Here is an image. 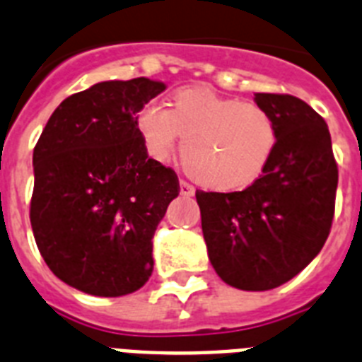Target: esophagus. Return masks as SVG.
Masks as SVG:
<instances>
[{"label": "esophagus", "instance_id": "esophagus-1", "mask_svg": "<svg viewBox=\"0 0 362 362\" xmlns=\"http://www.w3.org/2000/svg\"><path fill=\"white\" fill-rule=\"evenodd\" d=\"M180 194H182V197H193L194 187L189 184V182L180 180Z\"/></svg>", "mask_w": 362, "mask_h": 362}]
</instances>
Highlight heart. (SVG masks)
<instances>
[{"label": "heart", "mask_w": 362, "mask_h": 362, "mask_svg": "<svg viewBox=\"0 0 362 362\" xmlns=\"http://www.w3.org/2000/svg\"><path fill=\"white\" fill-rule=\"evenodd\" d=\"M136 127L155 160H168L184 136L182 158L199 182L216 189H237L264 171L276 147L275 118L266 107L222 96L209 87H182L171 109L147 102Z\"/></svg>", "instance_id": "heart-1"}]
</instances>
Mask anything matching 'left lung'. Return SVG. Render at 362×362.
<instances>
[{"mask_svg": "<svg viewBox=\"0 0 362 362\" xmlns=\"http://www.w3.org/2000/svg\"><path fill=\"white\" fill-rule=\"evenodd\" d=\"M275 118L276 147L262 175L231 193L197 191L213 268L226 284L266 291L303 272L325 246L339 169L328 125L290 94L257 93Z\"/></svg>", "mask_w": 362, "mask_h": 362, "instance_id": "1", "label": "left lung"}]
</instances>
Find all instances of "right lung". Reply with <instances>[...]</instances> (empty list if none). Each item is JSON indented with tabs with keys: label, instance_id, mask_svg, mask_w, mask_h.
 <instances>
[{
	"label": "right lung",
	"instance_id": "right-lung-1",
	"mask_svg": "<svg viewBox=\"0 0 362 362\" xmlns=\"http://www.w3.org/2000/svg\"><path fill=\"white\" fill-rule=\"evenodd\" d=\"M163 90L149 78L96 83L59 103L34 147L37 250L83 293H133L153 273L156 226L180 185L149 158L136 112Z\"/></svg>",
	"mask_w": 362,
	"mask_h": 362
}]
</instances>
